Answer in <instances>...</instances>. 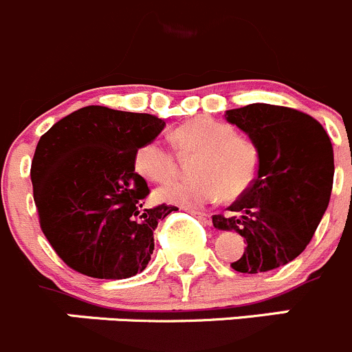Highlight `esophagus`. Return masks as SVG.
Segmentation results:
<instances>
[{
	"instance_id": "1",
	"label": "esophagus",
	"mask_w": 352,
	"mask_h": 352,
	"mask_svg": "<svg viewBox=\"0 0 352 352\" xmlns=\"http://www.w3.org/2000/svg\"><path fill=\"white\" fill-rule=\"evenodd\" d=\"M184 210L190 212V214H193L195 217L200 219V221L204 222V224H207V226L212 224V217H210V215H208V214H205V212H201V210H193V208H184Z\"/></svg>"
}]
</instances>
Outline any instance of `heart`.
Masks as SVG:
<instances>
[{"instance_id":"1","label":"heart","mask_w":352,"mask_h":352,"mask_svg":"<svg viewBox=\"0 0 352 352\" xmlns=\"http://www.w3.org/2000/svg\"><path fill=\"white\" fill-rule=\"evenodd\" d=\"M181 154H198L193 179L173 181L155 191V198L184 208L200 207L226 198L241 197L255 183L260 152L255 140L238 133L226 121L208 116L195 118L171 133ZM135 169L145 179L166 183L177 173L175 152L161 140H148L135 152Z\"/></svg>"}]
</instances>
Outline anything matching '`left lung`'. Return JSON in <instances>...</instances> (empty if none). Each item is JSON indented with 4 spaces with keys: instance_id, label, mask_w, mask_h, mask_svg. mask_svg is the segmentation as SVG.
Here are the masks:
<instances>
[{
    "instance_id": "left-lung-1",
    "label": "left lung",
    "mask_w": 352,
    "mask_h": 352,
    "mask_svg": "<svg viewBox=\"0 0 352 352\" xmlns=\"http://www.w3.org/2000/svg\"><path fill=\"white\" fill-rule=\"evenodd\" d=\"M226 120L255 140L260 168L231 214L212 222L246 239L231 263L236 272H267L293 262L311 241L332 193L333 148L322 124L293 107L250 104L226 111Z\"/></svg>"
}]
</instances>
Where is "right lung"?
<instances>
[{
	"label": "right lung",
	"mask_w": 352,
	"mask_h": 352,
	"mask_svg": "<svg viewBox=\"0 0 352 352\" xmlns=\"http://www.w3.org/2000/svg\"><path fill=\"white\" fill-rule=\"evenodd\" d=\"M164 121L145 113L87 106L41 137L30 177L39 224L69 269L94 279H126L147 267L159 221L173 205L145 207L147 181L135 152Z\"/></svg>",
	"instance_id": "right-lung-1"
}]
</instances>
